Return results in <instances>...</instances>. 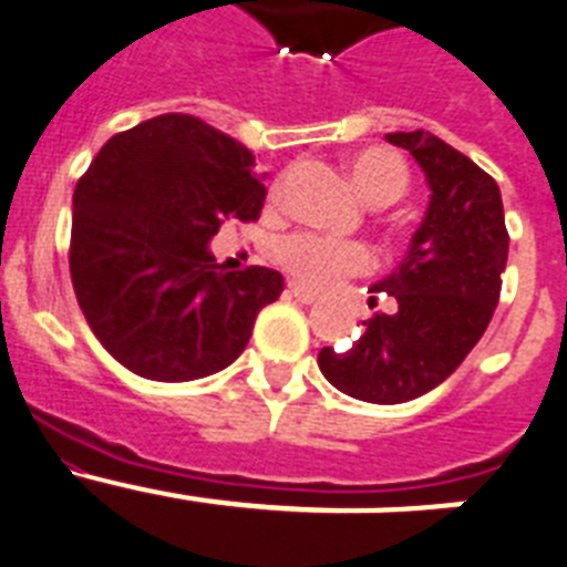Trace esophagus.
Instances as JSON below:
<instances>
[{
  "mask_svg": "<svg viewBox=\"0 0 567 567\" xmlns=\"http://www.w3.org/2000/svg\"><path fill=\"white\" fill-rule=\"evenodd\" d=\"M288 297H293L297 302H302V305H313L319 299L313 290H305V288H299V285H288Z\"/></svg>",
  "mask_w": 567,
  "mask_h": 567,
  "instance_id": "obj_1",
  "label": "esophagus"
}]
</instances>
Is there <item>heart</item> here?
Here are the masks:
<instances>
[{
  "label": "heart",
  "instance_id": "heart-1",
  "mask_svg": "<svg viewBox=\"0 0 567 567\" xmlns=\"http://www.w3.org/2000/svg\"><path fill=\"white\" fill-rule=\"evenodd\" d=\"M348 176L368 205H391L408 190V165L388 147H362L348 159ZM277 196V190H274ZM277 265L308 290H331L344 277L371 268V254L357 243L319 234H290L277 245Z\"/></svg>",
  "mask_w": 567,
  "mask_h": 567
}]
</instances>
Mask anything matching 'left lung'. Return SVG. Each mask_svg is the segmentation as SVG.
<instances>
[{
	"label": "left lung",
	"instance_id": "8db88e82",
	"mask_svg": "<svg viewBox=\"0 0 567 567\" xmlns=\"http://www.w3.org/2000/svg\"><path fill=\"white\" fill-rule=\"evenodd\" d=\"M385 140L405 147L431 188L405 259L371 285L396 299V311L365 319L348 351H319L324 379L373 405L416 400L462 365L494 317L508 262L499 185L427 131Z\"/></svg>",
	"mask_w": 567,
	"mask_h": 567
}]
</instances>
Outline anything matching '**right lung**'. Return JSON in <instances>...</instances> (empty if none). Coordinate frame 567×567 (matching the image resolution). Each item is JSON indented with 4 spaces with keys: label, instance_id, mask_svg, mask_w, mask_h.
Instances as JSON below:
<instances>
[{
    "label": "right lung",
    "instance_id": "right-lung-1",
    "mask_svg": "<svg viewBox=\"0 0 567 567\" xmlns=\"http://www.w3.org/2000/svg\"><path fill=\"white\" fill-rule=\"evenodd\" d=\"M254 154L188 113L111 136L73 190L71 279L91 331L116 362L190 382L234 362L279 270H225L210 239L262 210Z\"/></svg>",
    "mask_w": 567,
    "mask_h": 567
}]
</instances>
